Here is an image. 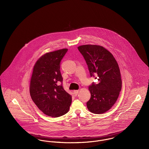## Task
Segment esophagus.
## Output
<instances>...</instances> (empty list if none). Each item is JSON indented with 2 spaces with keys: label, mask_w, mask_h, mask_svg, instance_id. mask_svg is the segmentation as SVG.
I'll return each instance as SVG.
<instances>
[{
  "label": "esophagus",
  "mask_w": 149,
  "mask_h": 149,
  "mask_svg": "<svg viewBox=\"0 0 149 149\" xmlns=\"http://www.w3.org/2000/svg\"><path fill=\"white\" fill-rule=\"evenodd\" d=\"M78 93H79V91H74L73 92L74 95L75 96H77V95H78Z\"/></svg>",
  "instance_id": "esophagus-1"
}]
</instances>
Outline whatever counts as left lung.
<instances>
[{
    "label": "left lung",
    "instance_id": "1",
    "mask_svg": "<svg viewBox=\"0 0 149 149\" xmlns=\"http://www.w3.org/2000/svg\"><path fill=\"white\" fill-rule=\"evenodd\" d=\"M83 56L91 77L97 79L89 86L91 97L86 103L89 111L102 114L112 108L118 99L122 88L120 68L112 54L102 46L86 45L79 46Z\"/></svg>",
    "mask_w": 149,
    "mask_h": 149
}]
</instances>
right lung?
Listing matches in <instances>:
<instances>
[{
    "label": "right lung",
    "instance_id": "right-lung-1",
    "mask_svg": "<svg viewBox=\"0 0 149 149\" xmlns=\"http://www.w3.org/2000/svg\"><path fill=\"white\" fill-rule=\"evenodd\" d=\"M67 51V49L57 50L41 57L34 66L31 79V98L43 113L52 117L68 113L71 105V95L64 90L60 70Z\"/></svg>",
    "mask_w": 149,
    "mask_h": 149
}]
</instances>
